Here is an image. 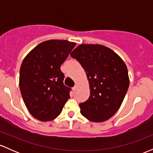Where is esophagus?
Instances as JSON below:
<instances>
[{"label":"esophagus","mask_w":153,"mask_h":153,"mask_svg":"<svg viewBox=\"0 0 153 153\" xmlns=\"http://www.w3.org/2000/svg\"><path fill=\"white\" fill-rule=\"evenodd\" d=\"M78 85H75L74 87H73V90H74L75 91H76L77 90H78Z\"/></svg>","instance_id":"34e87169"}]
</instances>
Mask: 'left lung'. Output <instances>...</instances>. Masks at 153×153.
Instances as JSON below:
<instances>
[{"instance_id":"left-lung-1","label":"left lung","mask_w":153,"mask_h":153,"mask_svg":"<svg viewBox=\"0 0 153 153\" xmlns=\"http://www.w3.org/2000/svg\"><path fill=\"white\" fill-rule=\"evenodd\" d=\"M86 73L90 96L79 104L89 121L102 122L120 108L129 85L126 64L113 50L101 45H80L71 53Z\"/></svg>"}]
</instances>
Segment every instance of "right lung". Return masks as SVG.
I'll return each instance as SVG.
<instances>
[{"label": "right lung", "instance_id": "right-lung-1", "mask_svg": "<svg viewBox=\"0 0 153 153\" xmlns=\"http://www.w3.org/2000/svg\"><path fill=\"white\" fill-rule=\"evenodd\" d=\"M76 43L50 39L28 53L20 68L19 87L29 113L42 122L52 121L62 112L71 88L63 84L60 65Z\"/></svg>", "mask_w": 153, "mask_h": 153}]
</instances>
